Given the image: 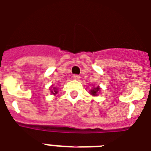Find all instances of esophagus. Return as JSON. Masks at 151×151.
Instances as JSON below:
<instances>
[{"mask_svg":"<svg viewBox=\"0 0 151 151\" xmlns=\"http://www.w3.org/2000/svg\"><path fill=\"white\" fill-rule=\"evenodd\" d=\"M79 78H80V76L78 75H74L73 76V79L74 80H79Z\"/></svg>","mask_w":151,"mask_h":151,"instance_id":"obj_1","label":"esophagus"}]
</instances>
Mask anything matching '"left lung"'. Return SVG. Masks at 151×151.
<instances>
[{
	"instance_id": "left-lung-1",
	"label": "left lung",
	"mask_w": 151,
	"mask_h": 151,
	"mask_svg": "<svg viewBox=\"0 0 151 151\" xmlns=\"http://www.w3.org/2000/svg\"><path fill=\"white\" fill-rule=\"evenodd\" d=\"M100 91L101 88L99 87V86H93V88L89 90V94H91V95L93 96H97L98 94L100 93Z\"/></svg>"
}]
</instances>
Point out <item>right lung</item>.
<instances>
[{
    "label": "right lung",
    "instance_id": "add662e5",
    "mask_svg": "<svg viewBox=\"0 0 151 151\" xmlns=\"http://www.w3.org/2000/svg\"><path fill=\"white\" fill-rule=\"evenodd\" d=\"M58 89L56 86H52L50 87V92H51V93H52V95L55 96L56 94L58 93Z\"/></svg>",
    "mask_w": 151,
    "mask_h": 151
}]
</instances>
